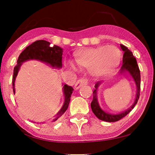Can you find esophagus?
<instances>
[{
  "instance_id": "34e87169",
  "label": "esophagus",
  "mask_w": 155,
  "mask_h": 155,
  "mask_svg": "<svg viewBox=\"0 0 155 155\" xmlns=\"http://www.w3.org/2000/svg\"><path fill=\"white\" fill-rule=\"evenodd\" d=\"M87 83H88V80H87L86 78H82V79H80L79 80H78L77 82L75 83V90L79 89L80 87L84 85V84H87Z\"/></svg>"
}]
</instances>
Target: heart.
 Here are the masks:
<instances>
[{"label": "heart", "instance_id": "heart-1", "mask_svg": "<svg viewBox=\"0 0 155 155\" xmlns=\"http://www.w3.org/2000/svg\"><path fill=\"white\" fill-rule=\"evenodd\" d=\"M120 59V51L114 46H101L96 48H82L75 54V61L78 66L90 68L93 76L101 77L111 73L117 66ZM73 71L78 67L72 61L65 63Z\"/></svg>", "mask_w": 155, "mask_h": 155}]
</instances>
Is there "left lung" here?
I'll return each instance as SVG.
<instances>
[{
	"label": "left lung",
	"mask_w": 155,
	"mask_h": 155,
	"mask_svg": "<svg viewBox=\"0 0 155 155\" xmlns=\"http://www.w3.org/2000/svg\"><path fill=\"white\" fill-rule=\"evenodd\" d=\"M120 48L124 51V56H123V63L121 69H120V73H128L130 74V77L134 80L135 84H136L137 92H136V97H135V101L133 104L131 106V107L129 108L126 111H124L122 113L118 114H108L105 112L104 110L101 109L99 107L98 99H97V89L101 83V82H97L95 84V90L93 92V99L91 102V108H92V112L94 113L95 116H97L99 119L104 121L107 122H116L126 116L128 113H130L135 105L136 104L137 101L139 99L140 97V72L138 67V65L137 63L136 58L133 56V53L128 49L126 46L122 44H120Z\"/></svg>",
	"instance_id": "1"
}]
</instances>
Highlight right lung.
<instances>
[{
	"instance_id": "right-lung-1",
	"label": "right lung",
	"mask_w": 155,
	"mask_h": 155,
	"mask_svg": "<svg viewBox=\"0 0 155 155\" xmlns=\"http://www.w3.org/2000/svg\"><path fill=\"white\" fill-rule=\"evenodd\" d=\"M63 48L58 46L54 45L51 46V44L45 40H38L26 47V48L21 53L18 57V64L14 68L13 76H12V90L15 94V81L18 75L19 69L25 61L29 60H37L42 61L50 65L53 68H62V55ZM63 93H64L65 101L62 108L58 113L56 114V118L53 121H56L58 118L63 115L68 107L71 101V94L73 93V88L68 84L63 85Z\"/></svg>"
}]
</instances>
